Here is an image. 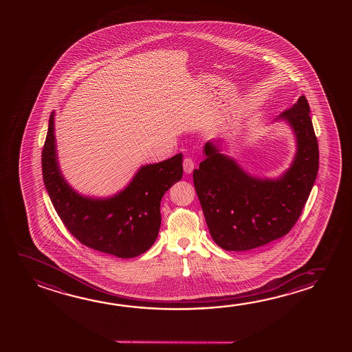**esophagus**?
Instances as JSON below:
<instances>
[{
    "instance_id": "esophagus-1",
    "label": "esophagus",
    "mask_w": 352,
    "mask_h": 352,
    "mask_svg": "<svg viewBox=\"0 0 352 352\" xmlns=\"http://www.w3.org/2000/svg\"><path fill=\"white\" fill-rule=\"evenodd\" d=\"M183 168H184L185 173H192V170L195 168V163H194L191 158H185L184 161H183Z\"/></svg>"
}]
</instances>
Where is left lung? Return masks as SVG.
Returning a JSON list of instances; mask_svg holds the SVG:
<instances>
[{"label":"left lung","instance_id":"left-lung-1","mask_svg":"<svg viewBox=\"0 0 352 352\" xmlns=\"http://www.w3.org/2000/svg\"><path fill=\"white\" fill-rule=\"evenodd\" d=\"M309 104L300 96L277 116L294 131L296 155L278 178H260L208 141L205 161L192 173L196 194L214 243L228 252L258 248L286 236L300 219L319 168Z\"/></svg>","mask_w":352,"mask_h":352}]
</instances>
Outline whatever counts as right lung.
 Returning <instances> with one entry per match:
<instances>
[{"label": "right lung", "instance_id": "add662e5", "mask_svg": "<svg viewBox=\"0 0 352 352\" xmlns=\"http://www.w3.org/2000/svg\"><path fill=\"white\" fill-rule=\"evenodd\" d=\"M54 119L55 111L49 119L41 167L45 189L66 228L82 244L118 258L147 252L161 227L162 197L183 177V155L142 166L116 195H82L61 173Z\"/></svg>", "mask_w": 352, "mask_h": 352}]
</instances>
